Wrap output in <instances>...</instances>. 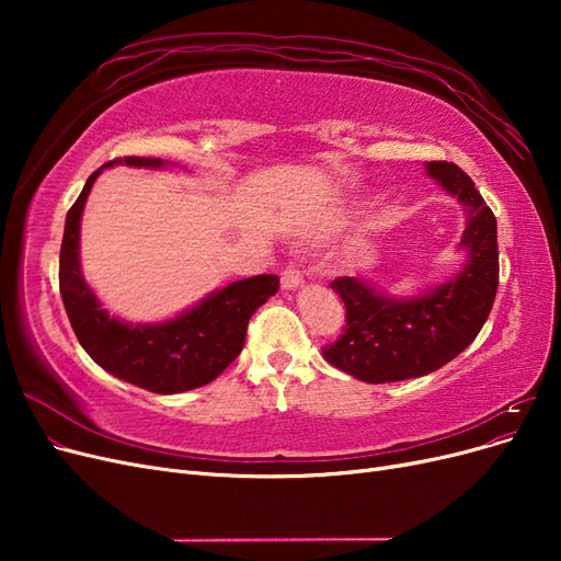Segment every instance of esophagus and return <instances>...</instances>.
Listing matches in <instances>:
<instances>
[{
	"label": "esophagus",
	"instance_id": "obj_1",
	"mask_svg": "<svg viewBox=\"0 0 561 561\" xmlns=\"http://www.w3.org/2000/svg\"><path fill=\"white\" fill-rule=\"evenodd\" d=\"M301 280H304L301 278V271H299V266L295 262H290V264L283 268V274H280L283 290H297V287L301 285Z\"/></svg>",
	"mask_w": 561,
	"mask_h": 561
}]
</instances>
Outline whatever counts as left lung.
<instances>
[{"label": "left lung", "instance_id": "1", "mask_svg": "<svg viewBox=\"0 0 561 561\" xmlns=\"http://www.w3.org/2000/svg\"><path fill=\"white\" fill-rule=\"evenodd\" d=\"M428 173L463 203L461 245L468 264L419 297H386L365 278H336L332 290L346 307V325L322 348L330 365L367 383L431 375L466 351L494 307L499 290L496 217L474 182L449 161H431Z\"/></svg>", "mask_w": 561, "mask_h": 561}]
</instances>
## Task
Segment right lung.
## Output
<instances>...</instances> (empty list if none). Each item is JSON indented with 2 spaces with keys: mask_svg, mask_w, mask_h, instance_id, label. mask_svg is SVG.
I'll return each mask as SVG.
<instances>
[{
  "mask_svg": "<svg viewBox=\"0 0 561 561\" xmlns=\"http://www.w3.org/2000/svg\"><path fill=\"white\" fill-rule=\"evenodd\" d=\"M114 163L140 168L165 165L154 157H124L107 161L103 168ZM103 168H98L87 180L75 206L67 213L60 245V295L79 344L110 375L151 393L171 396L206 386L239 358L252 313L278 293L280 280L274 274L236 280L222 290L210 293L182 316L157 325H133L112 318L100 307L79 266L83 203Z\"/></svg>",
  "mask_w": 561,
  "mask_h": 561,
  "instance_id": "obj_1",
  "label": "right lung"
}]
</instances>
